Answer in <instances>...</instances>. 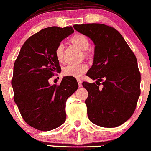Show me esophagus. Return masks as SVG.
<instances>
[{
	"instance_id": "obj_1",
	"label": "esophagus",
	"mask_w": 151,
	"mask_h": 151,
	"mask_svg": "<svg viewBox=\"0 0 151 151\" xmlns=\"http://www.w3.org/2000/svg\"><path fill=\"white\" fill-rule=\"evenodd\" d=\"M78 83L79 86H82V81L81 79H78Z\"/></svg>"
}]
</instances>
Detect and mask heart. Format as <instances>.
Listing matches in <instances>:
<instances>
[{"mask_svg":"<svg viewBox=\"0 0 151 151\" xmlns=\"http://www.w3.org/2000/svg\"><path fill=\"white\" fill-rule=\"evenodd\" d=\"M71 42L83 51L87 50L89 47V40L83 34H76L71 38ZM63 45L59 44L56 47V52H55L56 59L60 62L63 61ZM87 69L88 67L85 64H78V65L70 64V65H67L64 68L63 74L65 76H71V77L80 78L86 72Z\"/></svg>","mask_w":151,"mask_h":151,"instance_id":"b5f03b06","label":"heart"}]
</instances>
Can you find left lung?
<instances>
[{
	"label": "left lung",
	"mask_w": 151,
	"mask_h": 151,
	"mask_svg": "<svg viewBox=\"0 0 151 151\" xmlns=\"http://www.w3.org/2000/svg\"><path fill=\"white\" fill-rule=\"evenodd\" d=\"M74 28L95 44L93 64L86 76L95 83L83 82L88 91L87 115L94 124L114 128L134 114L140 95L141 76L137 58L115 28L101 23L75 25ZM103 88H99L100 82Z\"/></svg>",
	"instance_id": "1"
}]
</instances>
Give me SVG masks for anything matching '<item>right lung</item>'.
Masks as SVG:
<instances>
[{
    "label": "right lung",
    "instance_id": "right-lung-1",
    "mask_svg": "<svg viewBox=\"0 0 151 151\" xmlns=\"http://www.w3.org/2000/svg\"><path fill=\"white\" fill-rule=\"evenodd\" d=\"M73 32L72 26L42 29L25 42L14 62V101L25 123L40 131H50L65 123L66 101L78 87L70 76L64 77L59 85L48 81L61 72L56 47Z\"/></svg>",
    "mask_w": 151,
    "mask_h": 151
}]
</instances>
